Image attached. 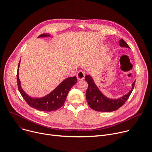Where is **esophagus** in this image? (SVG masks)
<instances>
[{"instance_id": "34e87169", "label": "esophagus", "mask_w": 152, "mask_h": 152, "mask_svg": "<svg viewBox=\"0 0 152 152\" xmlns=\"http://www.w3.org/2000/svg\"><path fill=\"white\" fill-rule=\"evenodd\" d=\"M77 78L79 80H82L84 79L85 77V72H82V71H79L77 73Z\"/></svg>"}]
</instances>
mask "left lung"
<instances>
[{
  "instance_id": "8db88e82",
  "label": "left lung",
  "mask_w": 152,
  "mask_h": 152,
  "mask_svg": "<svg viewBox=\"0 0 152 152\" xmlns=\"http://www.w3.org/2000/svg\"><path fill=\"white\" fill-rule=\"evenodd\" d=\"M119 45L122 47L130 48L128 44L122 39L119 40ZM85 79L88 83V88L86 94L88 104L91 108L97 112H109L115 111L119 108L129 99L135 84V82L132 84V88L129 93L118 99H112L105 97L99 91L97 86L94 84L93 80L90 75L86 76Z\"/></svg>"
}]
</instances>
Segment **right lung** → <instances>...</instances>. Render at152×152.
Here are the masks:
<instances>
[{"label": "right lung", "instance_id": "right-lung-1", "mask_svg": "<svg viewBox=\"0 0 152 152\" xmlns=\"http://www.w3.org/2000/svg\"><path fill=\"white\" fill-rule=\"evenodd\" d=\"M50 36L48 34H42L40 37ZM20 61L18 65L17 72L18 87L19 92L24 100L30 107L44 112H52L57 110L63 106L66 98L67 94L71 88L76 83L77 78L76 76L70 77L65 79L62 82L45 97L41 98H33L27 95L20 87V82L19 78V68Z\"/></svg>", "mask_w": 152, "mask_h": 152}]
</instances>
